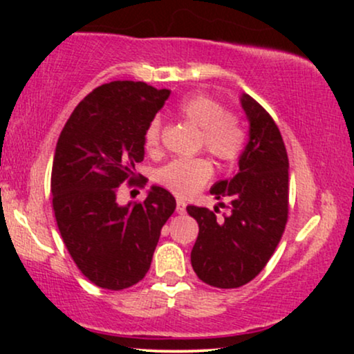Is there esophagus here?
<instances>
[{"label":"esophagus","instance_id":"esophagus-1","mask_svg":"<svg viewBox=\"0 0 354 354\" xmlns=\"http://www.w3.org/2000/svg\"><path fill=\"white\" fill-rule=\"evenodd\" d=\"M176 211H178V213H180V214L185 213V211H186L185 201H183V200H178V201H176Z\"/></svg>","mask_w":354,"mask_h":354}]
</instances>
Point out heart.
I'll return each instance as SVG.
<instances>
[{"label": "heart", "instance_id": "obj_1", "mask_svg": "<svg viewBox=\"0 0 354 354\" xmlns=\"http://www.w3.org/2000/svg\"><path fill=\"white\" fill-rule=\"evenodd\" d=\"M180 115L201 129L203 146L223 163L238 160L245 148L246 135L241 121L225 111L218 100L208 95H191L178 106ZM145 146L156 151L161 145V120L153 118L145 129ZM213 176V166L206 158H178L158 171V181L176 196L186 198L200 191Z\"/></svg>", "mask_w": 354, "mask_h": 354}]
</instances>
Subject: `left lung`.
<instances>
[{"instance_id": "obj_1", "label": "left lung", "mask_w": 354, "mask_h": 354, "mask_svg": "<svg viewBox=\"0 0 354 354\" xmlns=\"http://www.w3.org/2000/svg\"><path fill=\"white\" fill-rule=\"evenodd\" d=\"M250 121V140L239 169L209 189L230 213L218 221L208 208L188 206L200 226L191 265L214 288H239L261 273L273 256L288 221V153L274 120L250 95L241 96ZM218 213V208H214Z\"/></svg>"}]
</instances>
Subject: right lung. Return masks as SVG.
<instances>
[{"label": "right lung", "mask_w": 354, "mask_h": 354, "mask_svg": "<svg viewBox=\"0 0 354 354\" xmlns=\"http://www.w3.org/2000/svg\"><path fill=\"white\" fill-rule=\"evenodd\" d=\"M169 89L143 81H111L84 98L64 124L51 169L53 211L78 270L104 290L145 278L161 228L174 213L169 191L153 186L141 203L118 205V186L136 181L145 158V129ZM141 176V174H140Z\"/></svg>", "instance_id": "add662e5"}]
</instances>
